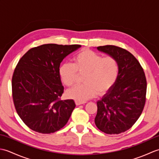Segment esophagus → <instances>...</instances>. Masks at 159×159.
<instances>
[{
    "mask_svg": "<svg viewBox=\"0 0 159 159\" xmlns=\"http://www.w3.org/2000/svg\"><path fill=\"white\" fill-rule=\"evenodd\" d=\"M84 103H85L84 102H79V101H77V100L75 101V104H76L77 106H78V105H80V104H84Z\"/></svg>",
    "mask_w": 159,
    "mask_h": 159,
    "instance_id": "34e87169",
    "label": "esophagus"
}]
</instances>
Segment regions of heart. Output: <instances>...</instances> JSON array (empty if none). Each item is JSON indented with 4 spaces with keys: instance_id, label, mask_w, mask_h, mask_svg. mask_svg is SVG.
<instances>
[{
    "instance_id": "b5f03b06",
    "label": "heart",
    "mask_w": 159,
    "mask_h": 159,
    "mask_svg": "<svg viewBox=\"0 0 159 159\" xmlns=\"http://www.w3.org/2000/svg\"><path fill=\"white\" fill-rule=\"evenodd\" d=\"M78 74H85L83 85L67 92L70 98L79 102L107 93L112 88L119 75V64L113 57H102L93 50L85 48L74 56L73 63H64L59 68V75L64 85L71 87L76 83Z\"/></svg>"
}]
</instances>
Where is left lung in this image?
Listing matches in <instances>:
<instances>
[{
  "mask_svg": "<svg viewBox=\"0 0 159 159\" xmlns=\"http://www.w3.org/2000/svg\"><path fill=\"white\" fill-rule=\"evenodd\" d=\"M116 59L119 75L113 87L97 102V128L104 133L120 134L133 126L146 103L147 82L139 62L126 50L116 46L97 47Z\"/></svg>",
  "mask_w": 159,
  "mask_h": 159,
  "instance_id": "obj_1",
  "label": "left lung"
}]
</instances>
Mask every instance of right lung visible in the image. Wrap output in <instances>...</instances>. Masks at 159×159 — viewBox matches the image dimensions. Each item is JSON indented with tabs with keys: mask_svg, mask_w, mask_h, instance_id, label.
Masks as SVG:
<instances>
[{
	"mask_svg": "<svg viewBox=\"0 0 159 159\" xmlns=\"http://www.w3.org/2000/svg\"><path fill=\"white\" fill-rule=\"evenodd\" d=\"M80 47L43 44L30 49L17 64L11 82L13 103L31 130L52 133L69 120L76 104L73 100H60L64 87L59 68L63 59Z\"/></svg>",
	"mask_w": 159,
	"mask_h": 159,
	"instance_id": "right-lung-1",
	"label": "right lung"
}]
</instances>
